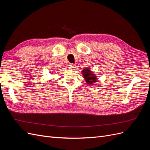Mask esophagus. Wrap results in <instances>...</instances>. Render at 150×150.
Wrapping results in <instances>:
<instances>
[{"label":"esophagus","mask_w":150,"mask_h":150,"mask_svg":"<svg viewBox=\"0 0 150 150\" xmlns=\"http://www.w3.org/2000/svg\"><path fill=\"white\" fill-rule=\"evenodd\" d=\"M69 68L70 69L74 70V69H75V68H76V66H75L74 64H70Z\"/></svg>","instance_id":"34e87169"}]
</instances>
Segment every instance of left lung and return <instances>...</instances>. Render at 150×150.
<instances>
[{
    "mask_svg": "<svg viewBox=\"0 0 150 150\" xmlns=\"http://www.w3.org/2000/svg\"><path fill=\"white\" fill-rule=\"evenodd\" d=\"M82 74L85 79L86 82L88 84H93L97 82V76L90 70L89 68H85L82 71Z\"/></svg>",
    "mask_w": 150,
    "mask_h": 150,
    "instance_id": "left-lung-1",
    "label": "left lung"
}]
</instances>
